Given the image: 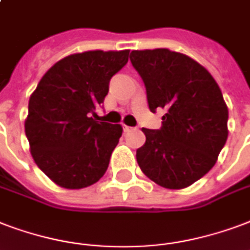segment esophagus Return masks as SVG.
Segmentation results:
<instances>
[{
  "mask_svg": "<svg viewBox=\"0 0 250 250\" xmlns=\"http://www.w3.org/2000/svg\"><path fill=\"white\" fill-rule=\"evenodd\" d=\"M131 129H132V127H129V125H123V131H125V132H128V131H131Z\"/></svg>",
  "mask_w": 250,
  "mask_h": 250,
  "instance_id": "obj_1",
  "label": "esophagus"
}]
</instances>
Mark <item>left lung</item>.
I'll use <instances>...</instances> for the list:
<instances>
[{"instance_id": "1", "label": "left lung", "mask_w": 250, "mask_h": 250, "mask_svg": "<svg viewBox=\"0 0 250 250\" xmlns=\"http://www.w3.org/2000/svg\"><path fill=\"white\" fill-rule=\"evenodd\" d=\"M129 60L144 83L150 111L165 110L159 129L143 128L139 167L163 188H188L212 169L228 138L222 90L208 70L182 53L132 51Z\"/></svg>"}]
</instances>
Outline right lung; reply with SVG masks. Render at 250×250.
<instances>
[{
	"label": "right lung",
	"instance_id": "add662e5",
	"mask_svg": "<svg viewBox=\"0 0 250 250\" xmlns=\"http://www.w3.org/2000/svg\"><path fill=\"white\" fill-rule=\"evenodd\" d=\"M125 51H87L64 57L42 77L24 123L31 155L45 176L65 188L95 184L108 167L122 125L91 118L108 83L128 62Z\"/></svg>",
	"mask_w": 250,
	"mask_h": 250
}]
</instances>
